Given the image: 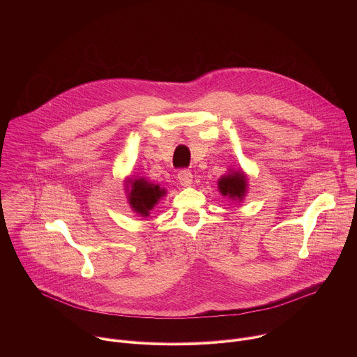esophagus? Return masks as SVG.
I'll use <instances>...</instances> for the list:
<instances>
[{
  "instance_id": "1",
  "label": "esophagus",
  "mask_w": 357,
  "mask_h": 357,
  "mask_svg": "<svg viewBox=\"0 0 357 357\" xmlns=\"http://www.w3.org/2000/svg\"><path fill=\"white\" fill-rule=\"evenodd\" d=\"M178 179H179V183L185 188L190 186L192 182H193V175L189 169H182L178 172Z\"/></svg>"
}]
</instances>
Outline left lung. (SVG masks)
<instances>
[{"label":"left lung","mask_w":357,"mask_h":357,"mask_svg":"<svg viewBox=\"0 0 357 357\" xmlns=\"http://www.w3.org/2000/svg\"><path fill=\"white\" fill-rule=\"evenodd\" d=\"M218 189L222 196L241 202L246 195L248 178L242 171H231L218 181Z\"/></svg>","instance_id":"1"}]
</instances>
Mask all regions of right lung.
<instances>
[{"label":"right lung","mask_w":357,"mask_h":357,"mask_svg":"<svg viewBox=\"0 0 357 357\" xmlns=\"http://www.w3.org/2000/svg\"><path fill=\"white\" fill-rule=\"evenodd\" d=\"M125 186L130 207L136 214H140L142 217H149L150 211L154 208L158 200L167 193L165 189L160 188V185L151 183L144 178L128 179Z\"/></svg>","instance_id":"add662e5"}]
</instances>
